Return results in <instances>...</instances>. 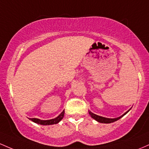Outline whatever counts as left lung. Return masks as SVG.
Here are the masks:
<instances>
[{"label":"left lung","mask_w":149,"mask_h":149,"mask_svg":"<svg viewBox=\"0 0 149 149\" xmlns=\"http://www.w3.org/2000/svg\"><path fill=\"white\" fill-rule=\"evenodd\" d=\"M130 111V109L127 112H126V113H125V114H123V115H121V116L119 117V118H103V117H101V116H99V115H97L96 114H94V113H91V111H88V113H89V115H91V117L92 118H93L94 120H96V121H98V123H113V122H115L117 121V120H118L120 118H122V117H123L125 114H127V113H128L129 111Z\"/></svg>","instance_id":"obj_1"}]
</instances>
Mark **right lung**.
Segmentation results:
<instances>
[{"label": "right lung", "instance_id": "obj_1", "mask_svg": "<svg viewBox=\"0 0 149 149\" xmlns=\"http://www.w3.org/2000/svg\"><path fill=\"white\" fill-rule=\"evenodd\" d=\"M64 113H65V111H63L61 114L57 117V118L52 120H41L38 119V118H29V119L31 120V121H33L35 123H37L38 125H54V124H57V123H58L62 119H63V117H64Z\"/></svg>", "mask_w": 149, "mask_h": 149}]
</instances>
